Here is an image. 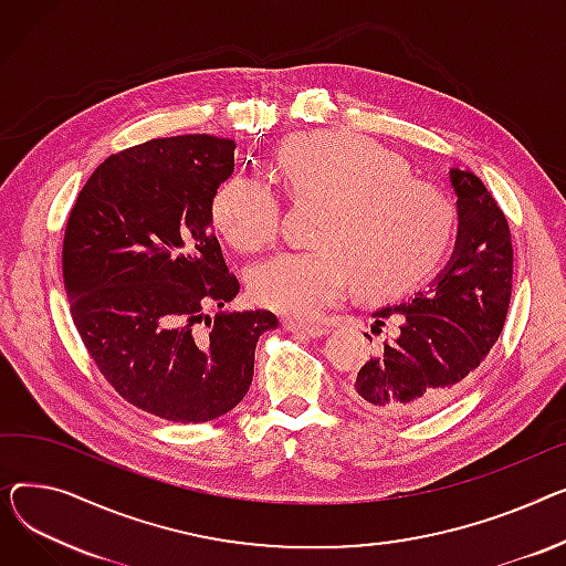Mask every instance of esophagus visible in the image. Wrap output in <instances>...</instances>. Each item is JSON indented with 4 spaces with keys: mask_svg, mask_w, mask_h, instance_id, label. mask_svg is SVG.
<instances>
[{
    "mask_svg": "<svg viewBox=\"0 0 566 566\" xmlns=\"http://www.w3.org/2000/svg\"><path fill=\"white\" fill-rule=\"evenodd\" d=\"M283 326L287 331H292V334L308 336V338H322L328 331L326 326H319V324H302V322H292V319H283Z\"/></svg>",
    "mask_w": 566,
    "mask_h": 566,
    "instance_id": "esophagus-1",
    "label": "esophagus"
}]
</instances>
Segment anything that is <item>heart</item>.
<instances>
[{
  "label": "heart",
  "instance_id": "heart-1",
  "mask_svg": "<svg viewBox=\"0 0 566 566\" xmlns=\"http://www.w3.org/2000/svg\"><path fill=\"white\" fill-rule=\"evenodd\" d=\"M279 171L294 196L326 201L315 242L258 264L255 302L292 319H317L338 304L354 279L365 294H392L422 279L454 235L450 198L409 178L402 157L384 146L334 132L285 142ZM212 221L242 251L276 240L281 198L258 176H230L212 198Z\"/></svg>",
  "mask_w": 566,
  "mask_h": 566
}]
</instances>
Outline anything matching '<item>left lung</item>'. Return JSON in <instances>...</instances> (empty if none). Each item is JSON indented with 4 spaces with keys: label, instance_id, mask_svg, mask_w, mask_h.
Here are the masks:
<instances>
[{
    "label": "left lung",
    "instance_id": "8db88e82",
    "mask_svg": "<svg viewBox=\"0 0 566 566\" xmlns=\"http://www.w3.org/2000/svg\"><path fill=\"white\" fill-rule=\"evenodd\" d=\"M448 178L459 219L452 255L416 296L373 313V334L386 338L349 384L352 400L379 416L420 418L446 407L505 326L514 268L507 219L473 171L450 169Z\"/></svg>",
    "mask_w": 566,
    "mask_h": 566
}]
</instances>
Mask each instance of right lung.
<instances>
[{
    "label": "right lung",
    "mask_w": 566,
    "mask_h": 566,
    "mask_svg": "<svg viewBox=\"0 0 566 566\" xmlns=\"http://www.w3.org/2000/svg\"><path fill=\"white\" fill-rule=\"evenodd\" d=\"M235 171V142L155 139L107 157L65 226L73 322L99 373L129 405L174 422L235 409L253 379L270 311H219L240 283L212 228V198Z\"/></svg>",
    "instance_id": "obj_1"
}]
</instances>
